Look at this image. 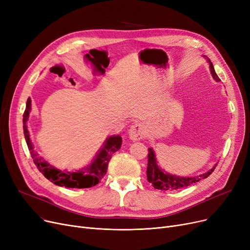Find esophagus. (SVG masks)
<instances>
[{"label":"esophagus","instance_id":"1","mask_svg":"<svg viewBox=\"0 0 250 250\" xmlns=\"http://www.w3.org/2000/svg\"><path fill=\"white\" fill-rule=\"evenodd\" d=\"M145 136V128H144L143 124L136 123L128 129V137L133 141H140Z\"/></svg>","mask_w":250,"mask_h":250}]
</instances>
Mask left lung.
Listing matches in <instances>:
<instances>
[{
    "mask_svg": "<svg viewBox=\"0 0 250 250\" xmlns=\"http://www.w3.org/2000/svg\"><path fill=\"white\" fill-rule=\"evenodd\" d=\"M209 62V70H211V73L213 75V78L216 79L217 81H220L219 77L217 76L213 63L211 62V61L208 60ZM149 153H148V166H147V179L148 181L151 183V185L154 187V188L157 189H161V190H177L180 188H185L187 187H189L195 182H199L201 179H205L207 178L208 175H211L212 172L215 170L216 166L214 168H212L211 170H208V172L195 176V177H179V176H175V175H171L168 174L159 168V166L157 165L156 163V159H155V154L153 149L149 148L148 149Z\"/></svg>",
    "mask_w": 250,
    "mask_h": 250,
    "instance_id": "8db88e82",
    "label": "left lung"
}]
</instances>
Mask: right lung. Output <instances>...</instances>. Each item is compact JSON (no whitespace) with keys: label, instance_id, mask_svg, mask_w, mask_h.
<instances>
[{"label":"right lung","instance_id":"obj_1","mask_svg":"<svg viewBox=\"0 0 250 250\" xmlns=\"http://www.w3.org/2000/svg\"><path fill=\"white\" fill-rule=\"evenodd\" d=\"M30 109L31 100L30 98H28L27 103H26L25 111L23 113V129L26 143H27L28 149L30 151V155L39 171L44 175L45 178H47L49 181L59 187H65L71 188H89L98 185L103 176L106 174L108 163L111 159L112 154L122 147V137L113 136L108 138V140L105 142L104 147L97 155L96 159L88 167L78 170L77 172H63L62 170L52 168L49 164L42 161V158H39L33 150L29 138V132L27 129V125H26Z\"/></svg>","mask_w":250,"mask_h":250}]
</instances>
